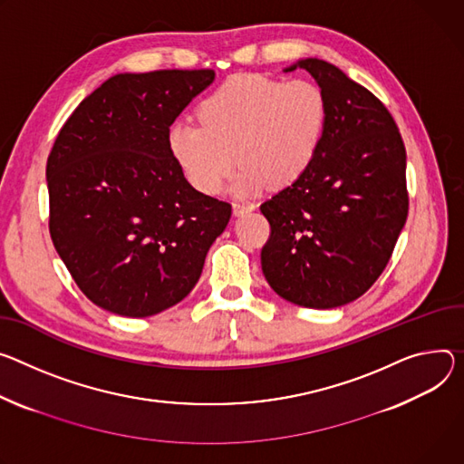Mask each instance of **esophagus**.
Returning a JSON list of instances; mask_svg holds the SVG:
<instances>
[{
  "instance_id": "obj_1",
  "label": "esophagus",
  "mask_w": 464,
  "mask_h": 464,
  "mask_svg": "<svg viewBox=\"0 0 464 464\" xmlns=\"http://www.w3.org/2000/svg\"><path fill=\"white\" fill-rule=\"evenodd\" d=\"M256 208V205L254 203H246V201H235L233 203V213L237 215V217H242V215H246V213H251V210Z\"/></svg>"
}]
</instances>
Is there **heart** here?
<instances>
[{
  "label": "heart",
  "instance_id": "heart-1",
  "mask_svg": "<svg viewBox=\"0 0 464 464\" xmlns=\"http://www.w3.org/2000/svg\"><path fill=\"white\" fill-rule=\"evenodd\" d=\"M199 121L178 120L168 130V150L187 181L213 196L237 162L242 170L233 192L247 194L268 185L296 183L316 159L327 102L309 79L286 82L237 75L210 92L198 107Z\"/></svg>",
  "mask_w": 464,
  "mask_h": 464
}]
</instances>
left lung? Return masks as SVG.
<instances>
[{
  "instance_id": "obj_1",
  "label": "left lung",
  "mask_w": 464,
  "mask_h": 464,
  "mask_svg": "<svg viewBox=\"0 0 464 464\" xmlns=\"http://www.w3.org/2000/svg\"><path fill=\"white\" fill-rule=\"evenodd\" d=\"M307 70L327 102V125L309 170L261 205L270 238L261 251L268 285L309 309L346 305L385 270L405 226V146L387 107L320 59Z\"/></svg>"
}]
</instances>
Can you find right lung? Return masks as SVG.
Listing matches in <instances>:
<instances>
[{
  "label": "right lung",
  "instance_id": "obj_1",
  "mask_svg": "<svg viewBox=\"0 0 464 464\" xmlns=\"http://www.w3.org/2000/svg\"><path fill=\"white\" fill-rule=\"evenodd\" d=\"M213 70L118 73L79 103L48 157L50 235L98 307L153 316L196 286L231 205L198 192L168 130Z\"/></svg>",
  "mask_w": 464,
  "mask_h": 464
}]
</instances>
